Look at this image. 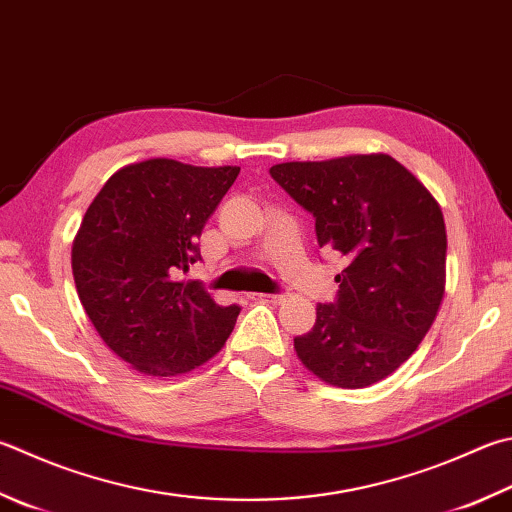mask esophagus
Masks as SVG:
<instances>
[{
    "label": "esophagus",
    "mask_w": 512,
    "mask_h": 512,
    "mask_svg": "<svg viewBox=\"0 0 512 512\" xmlns=\"http://www.w3.org/2000/svg\"><path fill=\"white\" fill-rule=\"evenodd\" d=\"M249 298H252V301H256V303L276 305V303L283 301V294H258V292H254V294H249Z\"/></svg>",
    "instance_id": "1"
}]
</instances>
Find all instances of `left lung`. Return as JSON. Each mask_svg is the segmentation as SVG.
Wrapping results in <instances>:
<instances>
[{
  "label": "left lung",
  "mask_w": 512,
  "mask_h": 512,
  "mask_svg": "<svg viewBox=\"0 0 512 512\" xmlns=\"http://www.w3.org/2000/svg\"><path fill=\"white\" fill-rule=\"evenodd\" d=\"M314 216L318 247L343 256L334 303L296 336L298 359L336 388H368L408 361L446 289V225L439 202L385 153L269 169Z\"/></svg>",
  "instance_id": "1"
}]
</instances>
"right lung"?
Masks as SVG:
<instances>
[{"label":"right lung","instance_id":"1","mask_svg":"<svg viewBox=\"0 0 512 512\" xmlns=\"http://www.w3.org/2000/svg\"><path fill=\"white\" fill-rule=\"evenodd\" d=\"M240 167H191L153 158L106 180L73 243L77 296L102 341L133 370L176 376L209 361L236 325L185 281L198 238Z\"/></svg>","mask_w":512,"mask_h":512}]
</instances>
